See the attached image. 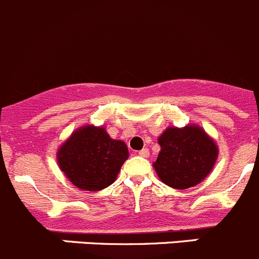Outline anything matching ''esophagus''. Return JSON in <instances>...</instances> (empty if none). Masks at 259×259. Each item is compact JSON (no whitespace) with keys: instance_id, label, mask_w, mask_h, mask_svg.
<instances>
[{"instance_id":"34e87169","label":"esophagus","mask_w":259,"mask_h":259,"mask_svg":"<svg viewBox=\"0 0 259 259\" xmlns=\"http://www.w3.org/2000/svg\"><path fill=\"white\" fill-rule=\"evenodd\" d=\"M149 149H142V150L139 151V155L140 156H144V158H148L149 156Z\"/></svg>"}]
</instances>
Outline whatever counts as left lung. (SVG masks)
Returning a JSON list of instances; mask_svg holds the SVG:
<instances>
[{
  "mask_svg": "<svg viewBox=\"0 0 259 259\" xmlns=\"http://www.w3.org/2000/svg\"><path fill=\"white\" fill-rule=\"evenodd\" d=\"M158 144L160 151L154 169L160 181L177 190L200 184L218 158L215 141L198 124L168 127L158 137Z\"/></svg>",
  "mask_w": 259,
  "mask_h": 259,
  "instance_id": "1",
  "label": "left lung"
}]
</instances>
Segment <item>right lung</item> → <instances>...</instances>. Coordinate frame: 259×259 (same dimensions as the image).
Wrapping results in <instances>:
<instances>
[{
    "instance_id": "right-lung-1",
    "label": "right lung",
    "mask_w": 259,
    "mask_h": 259,
    "mask_svg": "<svg viewBox=\"0 0 259 259\" xmlns=\"http://www.w3.org/2000/svg\"><path fill=\"white\" fill-rule=\"evenodd\" d=\"M59 168L75 187L100 191L110 186L128 159L124 142L109 136L105 127L77 128L56 153Z\"/></svg>"
}]
</instances>
